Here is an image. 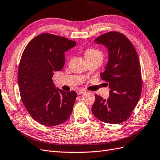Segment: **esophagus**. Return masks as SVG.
<instances>
[{"instance_id": "obj_1", "label": "esophagus", "mask_w": 160, "mask_h": 160, "mask_svg": "<svg viewBox=\"0 0 160 160\" xmlns=\"http://www.w3.org/2000/svg\"><path fill=\"white\" fill-rule=\"evenodd\" d=\"M77 93L78 95H81V94H83V93H85V91L83 89H78L77 91Z\"/></svg>"}]
</instances>
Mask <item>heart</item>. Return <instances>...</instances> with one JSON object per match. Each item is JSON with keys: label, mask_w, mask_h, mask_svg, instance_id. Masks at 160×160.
<instances>
[{"label": "heart", "mask_w": 160, "mask_h": 160, "mask_svg": "<svg viewBox=\"0 0 160 160\" xmlns=\"http://www.w3.org/2000/svg\"><path fill=\"white\" fill-rule=\"evenodd\" d=\"M85 57L86 58H91L97 57H102V53L100 51L93 48H88L85 52Z\"/></svg>", "instance_id": "heart-1"}]
</instances>
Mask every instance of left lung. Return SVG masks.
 Listing matches in <instances>:
<instances>
[{
  "label": "left lung",
  "mask_w": 160,
  "mask_h": 160,
  "mask_svg": "<svg viewBox=\"0 0 160 160\" xmlns=\"http://www.w3.org/2000/svg\"><path fill=\"white\" fill-rule=\"evenodd\" d=\"M108 51V62L102 72V79L109 85L106 100L95 95L92 111L95 117L110 124L123 122L130 117L142 90L141 66L135 47L124 34L110 32L94 41Z\"/></svg>",
  "instance_id": "1"
}]
</instances>
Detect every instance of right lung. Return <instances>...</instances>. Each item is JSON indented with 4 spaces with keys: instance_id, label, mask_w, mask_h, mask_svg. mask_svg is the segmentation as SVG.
Listing matches in <instances>:
<instances>
[{
    "instance_id": "1",
    "label": "right lung",
    "mask_w": 160,
    "mask_h": 160,
    "mask_svg": "<svg viewBox=\"0 0 160 160\" xmlns=\"http://www.w3.org/2000/svg\"><path fill=\"white\" fill-rule=\"evenodd\" d=\"M76 42L50 33H42L30 41L21 56L18 84L21 101L32 117L43 125L57 126L72 113L77 98L74 91L56 88L52 79L65 63L64 52Z\"/></svg>"
}]
</instances>
